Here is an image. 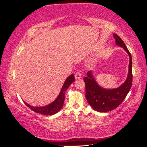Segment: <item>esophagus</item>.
I'll return each instance as SVG.
<instances>
[{"mask_svg":"<svg viewBox=\"0 0 147 147\" xmlns=\"http://www.w3.org/2000/svg\"><path fill=\"white\" fill-rule=\"evenodd\" d=\"M75 79H80L82 78V74L81 73H80L78 72H77L75 74Z\"/></svg>","mask_w":147,"mask_h":147,"instance_id":"34e87169","label":"esophagus"}]
</instances>
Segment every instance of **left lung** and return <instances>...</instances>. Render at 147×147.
<instances>
[{"mask_svg": "<svg viewBox=\"0 0 147 147\" xmlns=\"http://www.w3.org/2000/svg\"><path fill=\"white\" fill-rule=\"evenodd\" d=\"M113 37L117 45L123 48L129 56L128 74L126 81L118 88L105 89L97 84L91 71L87 72V77L84 78L86 86V98L91 107L99 112H108L118 107L125 99L132 86L131 55L121 38L117 34H113Z\"/></svg>", "mask_w": 147, "mask_h": 147, "instance_id": "1", "label": "left lung"}]
</instances>
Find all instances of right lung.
<instances>
[{
    "label": "right lung",
    "instance_id": "add662e5",
    "mask_svg": "<svg viewBox=\"0 0 147 147\" xmlns=\"http://www.w3.org/2000/svg\"><path fill=\"white\" fill-rule=\"evenodd\" d=\"M75 81V77L74 75L72 74L70 76H69L65 81L64 82L63 88H62L61 92L59 93V96H57V98L51 102V104H48L46 106L43 107H34L31 106L29 104L26 103V102L24 101V104L27 105L29 109H30L34 112L42 114L45 115H52L57 113L59 111L62 109L63 107L64 99H65V91L67 90L69 86Z\"/></svg>",
    "mask_w": 147,
    "mask_h": 147
}]
</instances>
